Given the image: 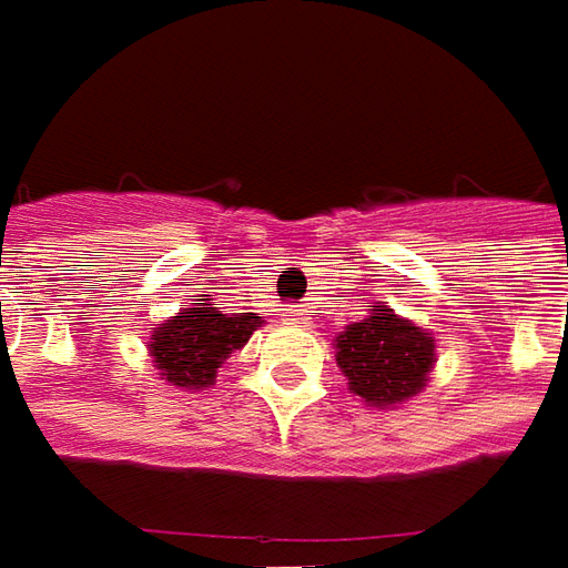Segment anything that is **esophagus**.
Instances as JSON below:
<instances>
[{
    "mask_svg": "<svg viewBox=\"0 0 568 568\" xmlns=\"http://www.w3.org/2000/svg\"><path fill=\"white\" fill-rule=\"evenodd\" d=\"M287 322H296V325H306V312H303V310H287Z\"/></svg>",
    "mask_w": 568,
    "mask_h": 568,
    "instance_id": "34e87169",
    "label": "esophagus"
}]
</instances>
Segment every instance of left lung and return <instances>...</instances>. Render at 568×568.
<instances>
[{"label":"left lung","instance_id":"left-lung-1","mask_svg":"<svg viewBox=\"0 0 568 568\" xmlns=\"http://www.w3.org/2000/svg\"><path fill=\"white\" fill-rule=\"evenodd\" d=\"M334 359L349 394L375 409H397L428 387L437 363L432 331L403 318L390 306H372L365 318L334 337Z\"/></svg>","mask_w":568,"mask_h":568}]
</instances>
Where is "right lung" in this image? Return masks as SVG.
Returning <instances> with one entry per match:
<instances>
[{
    "mask_svg": "<svg viewBox=\"0 0 568 568\" xmlns=\"http://www.w3.org/2000/svg\"><path fill=\"white\" fill-rule=\"evenodd\" d=\"M262 325L265 318L256 312L224 315L219 303L203 293V300L190 303V310L174 312L155 325L146 349L165 382L181 390H205L215 384L219 368L231 359V353L243 349Z\"/></svg>",
    "mask_w": 568,
    "mask_h": 568,
    "instance_id": "obj_1",
    "label": "right lung"
}]
</instances>
